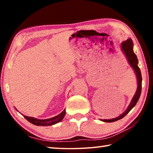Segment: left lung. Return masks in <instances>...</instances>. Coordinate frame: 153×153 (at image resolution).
<instances>
[{"instance_id": "left-lung-1", "label": "left lung", "mask_w": 153, "mask_h": 153, "mask_svg": "<svg viewBox=\"0 0 153 153\" xmlns=\"http://www.w3.org/2000/svg\"><path fill=\"white\" fill-rule=\"evenodd\" d=\"M133 46L134 44L132 42V40H131V38H129V39L127 40L123 41V42L121 43V50L123 52L124 55H126L127 59H128L129 64L130 65V66L134 69V70L135 71V74L136 75L137 80H138V87H137L136 94H134V97L131 100L130 104L129 105L128 108H127V109L125 111V112H123L121 115H120L117 117L111 119V120H101V121H105V122H113V121L121 120V119L125 117L127 114L132 109V108L134 106L136 105L137 102L138 101L140 97L142 90V75L140 69L138 66V59H137L136 54L134 53Z\"/></svg>"}]
</instances>
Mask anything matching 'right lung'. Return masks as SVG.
<instances>
[{"mask_svg":"<svg viewBox=\"0 0 153 153\" xmlns=\"http://www.w3.org/2000/svg\"><path fill=\"white\" fill-rule=\"evenodd\" d=\"M65 109L63 112H61L60 114H59L58 115L55 116V117L50 119H46V120H38V119L34 117H28V116L25 115L24 116L25 119H26L29 122L33 124V125L39 126H49L60 122L65 117Z\"/></svg>","mask_w":153,"mask_h":153,"instance_id":"right-lung-1","label":"right lung"}]
</instances>
